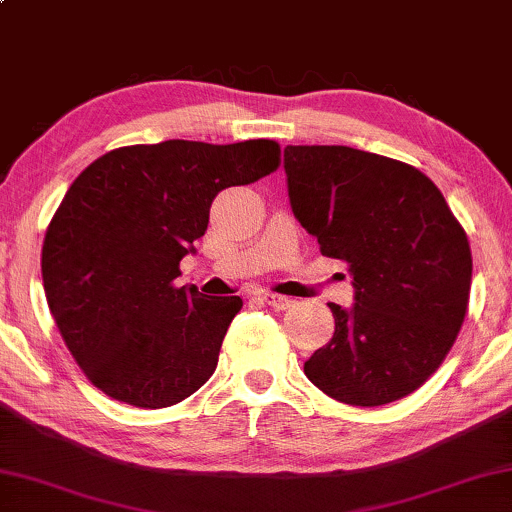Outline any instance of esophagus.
Returning <instances> with one entry per match:
<instances>
[{
  "label": "esophagus",
  "mask_w": 512,
  "mask_h": 512,
  "mask_svg": "<svg viewBox=\"0 0 512 512\" xmlns=\"http://www.w3.org/2000/svg\"><path fill=\"white\" fill-rule=\"evenodd\" d=\"M261 300L265 305H270L274 309H291L293 307V300L286 298V295H277V293H261Z\"/></svg>",
  "instance_id": "1"
}]
</instances>
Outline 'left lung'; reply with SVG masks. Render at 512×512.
Instances as JSON below:
<instances>
[{
    "label": "left lung",
    "instance_id": "left-lung-1",
    "mask_svg": "<svg viewBox=\"0 0 512 512\" xmlns=\"http://www.w3.org/2000/svg\"><path fill=\"white\" fill-rule=\"evenodd\" d=\"M295 217L346 263L355 305L330 302L335 335L305 362L337 402L383 406L418 390L453 348L471 291V247L439 187L404 161L344 145H288Z\"/></svg>",
    "mask_w": 512,
    "mask_h": 512
}]
</instances>
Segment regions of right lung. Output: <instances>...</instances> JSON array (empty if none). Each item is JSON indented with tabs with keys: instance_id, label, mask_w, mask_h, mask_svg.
Segmentation results:
<instances>
[{
	"instance_id": "add662e5",
	"label": "right lung",
	"mask_w": 512,
	"mask_h": 512,
	"mask_svg": "<svg viewBox=\"0 0 512 512\" xmlns=\"http://www.w3.org/2000/svg\"><path fill=\"white\" fill-rule=\"evenodd\" d=\"M281 164L274 140L127 145L92 161L50 219L41 251L59 335L103 395L166 409L217 369L238 295L175 286L203 238L219 191L258 182Z\"/></svg>"
}]
</instances>
